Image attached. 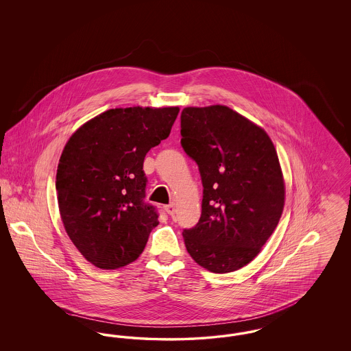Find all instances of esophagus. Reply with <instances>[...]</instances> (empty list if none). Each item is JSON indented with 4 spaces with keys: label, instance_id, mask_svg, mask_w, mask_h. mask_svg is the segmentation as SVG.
<instances>
[{
    "label": "esophagus",
    "instance_id": "34e87169",
    "mask_svg": "<svg viewBox=\"0 0 351 351\" xmlns=\"http://www.w3.org/2000/svg\"><path fill=\"white\" fill-rule=\"evenodd\" d=\"M165 210L167 212L169 216H173L175 215V205L173 204H168L165 206Z\"/></svg>",
    "mask_w": 351,
    "mask_h": 351
}]
</instances>
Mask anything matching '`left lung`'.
Returning <instances> with one entry per match:
<instances>
[{
	"mask_svg": "<svg viewBox=\"0 0 351 351\" xmlns=\"http://www.w3.org/2000/svg\"><path fill=\"white\" fill-rule=\"evenodd\" d=\"M182 147L200 171L201 217L184 229L193 261L216 274L259 254L279 223L284 182L267 133L228 106L184 108Z\"/></svg>",
	"mask_w": 351,
	"mask_h": 351,
	"instance_id": "obj_1",
	"label": "left lung"
}]
</instances>
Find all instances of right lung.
Instances as JSON below:
<instances>
[{"label":"right lung","mask_w":351,"mask_h":351,"mask_svg":"<svg viewBox=\"0 0 351 351\" xmlns=\"http://www.w3.org/2000/svg\"><path fill=\"white\" fill-rule=\"evenodd\" d=\"M178 114V106L110 109L69 138L56 172L59 210L68 237L96 267L134 262L159 225L145 202L143 160Z\"/></svg>","instance_id":"add662e5"}]
</instances>
